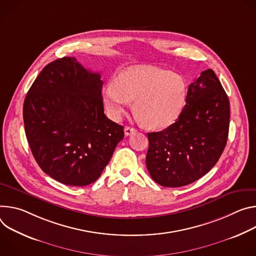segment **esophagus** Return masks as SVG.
Segmentation results:
<instances>
[{"mask_svg": "<svg viewBox=\"0 0 256 256\" xmlns=\"http://www.w3.org/2000/svg\"><path fill=\"white\" fill-rule=\"evenodd\" d=\"M124 132H125V135L126 136H129V135H132L136 132V129L133 128V127H129V126H126L125 129H124Z\"/></svg>", "mask_w": 256, "mask_h": 256, "instance_id": "34e87169", "label": "esophagus"}]
</instances>
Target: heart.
I'll use <instances>...</instances> for the list:
<instances>
[{
    "label": "heart",
    "instance_id": "heart-1",
    "mask_svg": "<svg viewBox=\"0 0 256 256\" xmlns=\"http://www.w3.org/2000/svg\"><path fill=\"white\" fill-rule=\"evenodd\" d=\"M106 110L112 120H120L129 102L140 120L150 129L172 125L186 104L187 84L183 77L156 67H135L121 72L115 83L102 90Z\"/></svg>",
    "mask_w": 256,
    "mask_h": 256
}]
</instances>
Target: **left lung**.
Wrapping results in <instances>:
<instances>
[{"mask_svg":"<svg viewBox=\"0 0 256 256\" xmlns=\"http://www.w3.org/2000/svg\"><path fill=\"white\" fill-rule=\"evenodd\" d=\"M230 102L212 69L188 88L177 121L162 131L148 133L146 166L154 182L181 187L208 173L226 144Z\"/></svg>","mask_w":256,"mask_h":256,"instance_id":"obj_1","label":"left lung"}]
</instances>
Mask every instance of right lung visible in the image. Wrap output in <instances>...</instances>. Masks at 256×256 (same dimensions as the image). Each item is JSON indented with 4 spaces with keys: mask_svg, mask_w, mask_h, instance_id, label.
Returning <instances> with one entry per match:
<instances>
[{
    "mask_svg": "<svg viewBox=\"0 0 256 256\" xmlns=\"http://www.w3.org/2000/svg\"><path fill=\"white\" fill-rule=\"evenodd\" d=\"M100 73L74 56L48 64L23 104L25 134L42 171L70 186L96 181L124 137L104 112Z\"/></svg>",
    "mask_w": 256,
    "mask_h": 256,
    "instance_id": "obj_1",
    "label": "right lung"
}]
</instances>
